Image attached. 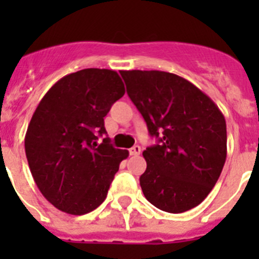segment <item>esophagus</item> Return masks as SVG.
<instances>
[{
  "label": "esophagus",
  "instance_id": "obj_1",
  "mask_svg": "<svg viewBox=\"0 0 259 259\" xmlns=\"http://www.w3.org/2000/svg\"><path fill=\"white\" fill-rule=\"evenodd\" d=\"M141 153V148L139 145L132 146L131 149H130V154L131 155H139Z\"/></svg>",
  "mask_w": 259,
  "mask_h": 259
}]
</instances>
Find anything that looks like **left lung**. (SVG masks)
<instances>
[{
  "label": "left lung",
  "mask_w": 259,
  "mask_h": 259,
  "mask_svg": "<svg viewBox=\"0 0 259 259\" xmlns=\"http://www.w3.org/2000/svg\"><path fill=\"white\" fill-rule=\"evenodd\" d=\"M127 93L157 145L144 150L145 198L172 214L200 205L218 182L227 157L226 119L211 98L164 71H120Z\"/></svg>",
  "instance_id": "left-lung-1"
}]
</instances>
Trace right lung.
I'll return each instance as SVG.
<instances>
[{"label":"right lung","mask_w":259,"mask_h":259,"mask_svg":"<svg viewBox=\"0 0 259 259\" xmlns=\"http://www.w3.org/2000/svg\"><path fill=\"white\" fill-rule=\"evenodd\" d=\"M124 92L116 71L85 68L59 79L36 107L24 139L27 161L42 196L61 211L84 215L106 198L128 150L97 139Z\"/></svg>","instance_id":"add662e5"}]
</instances>
